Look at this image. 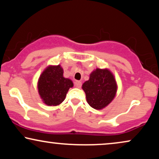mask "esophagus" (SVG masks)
<instances>
[{
    "instance_id": "1",
    "label": "esophagus",
    "mask_w": 159,
    "mask_h": 159,
    "mask_svg": "<svg viewBox=\"0 0 159 159\" xmlns=\"http://www.w3.org/2000/svg\"><path fill=\"white\" fill-rule=\"evenodd\" d=\"M75 86L77 88H81V81H76L75 82Z\"/></svg>"
}]
</instances>
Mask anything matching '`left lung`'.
<instances>
[{"instance_id":"obj_1","label":"left lung","mask_w":159,"mask_h":159,"mask_svg":"<svg viewBox=\"0 0 159 159\" xmlns=\"http://www.w3.org/2000/svg\"><path fill=\"white\" fill-rule=\"evenodd\" d=\"M82 89L89 105L94 109L100 110L112 101L117 86L113 74L109 70L97 68L90 74L89 81L83 84Z\"/></svg>"}]
</instances>
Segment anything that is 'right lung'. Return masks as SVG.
Returning <instances> with one entry per match:
<instances>
[{
	"instance_id": "add662e5",
	"label": "right lung",
	"mask_w": 159,
	"mask_h": 159,
	"mask_svg": "<svg viewBox=\"0 0 159 159\" xmlns=\"http://www.w3.org/2000/svg\"><path fill=\"white\" fill-rule=\"evenodd\" d=\"M64 70L59 65L48 66L38 81V90L43 101L48 106H58L65 99L73 83L63 76Z\"/></svg>"
}]
</instances>
